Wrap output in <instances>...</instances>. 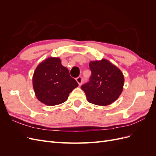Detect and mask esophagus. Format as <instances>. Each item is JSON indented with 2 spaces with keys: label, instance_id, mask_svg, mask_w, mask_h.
Returning a JSON list of instances; mask_svg holds the SVG:
<instances>
[{
  "label": "esophagus",
  "instance_id": "1",
  "mask_svg": "<svg viewBox=\"0 0 156 156\" xmlns=\"http://www.w3.org/2000/svg\"><path fill=\"white\" fill-rule=\"evenodd\" d=\"M76 81L78 83L79 85L81 86V84H82V82H83V77H77L76 78Z\"/></svg>",
  "mask_w": 156,
  "mask_h": 156
}]
</instances>
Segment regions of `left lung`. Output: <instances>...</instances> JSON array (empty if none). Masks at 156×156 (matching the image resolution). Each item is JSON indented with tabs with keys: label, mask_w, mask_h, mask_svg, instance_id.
<instances>
[{
	"label": "left lung",
	"mask_w": 156,
	"mask_h": 156,
	"mask_svg": "<svg viewBox=\"0 0 156 156\" xmlns=\"http://www.w3.org/2000/svg\"><path fill=\"white\" fill-rule=\"evenodd\" d=\"M89 67L92 72L90 81L81 87L88 101L100 106H107L115 102L123 90V73L105 58L90 61Z\"/></svg>",
	"instance_id": "left-lung-1"
}]
</instances>
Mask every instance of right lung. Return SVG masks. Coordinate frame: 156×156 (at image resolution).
<instances>
[{
    "mask_svg": "<svg viewBox=\"0 0 156 156\" xmlns=\"http://www.w3.org/2000/svg\"><path fill=\"white\" fill-rule=\"evenodd\" d=\"M32 85L37 100L46 105L54 106L66 101L78 83L61 64L60 58L50 56L37 65Z\"/></svg>",
    "mask_w": 156,
    "mask_h": 156,
    "instance_id": "1",
    "label": "right lung"
}]
</instances>
